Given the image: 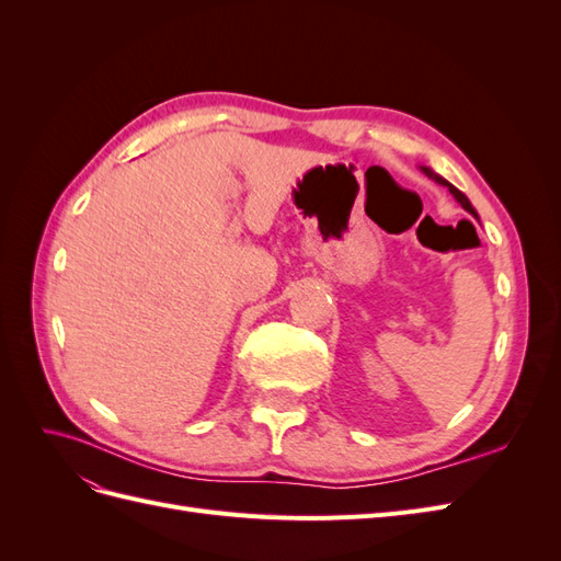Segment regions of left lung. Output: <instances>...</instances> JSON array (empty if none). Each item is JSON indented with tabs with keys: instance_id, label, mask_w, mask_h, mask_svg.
<instances>
[{
	"instance_id": "8db88e82",
	"label": "left lung",
	"mask_w": 561,
	"mask_h": 561,
	"mask_svg": "<svg viewBox=\"0 0 561 561\" xmlns=\"http://www.w3.org/2000/svg\"><path fill=\"white\" fill-rule=\"evenodd\" d=\"M419 168H421V173H423V175H428V178H431L433 182H437V184H443V186H447V190H449V194H451V196H454V198H456L458 203H461V208H463L466 213H470V215H472L474 219H480V217H478V210H474V208H472V203L468 201V196H466L463 192H458V190H456V186H454L451 182H447V180H445L443 175H437V173L433 171V168H431V165H419Z\"/></svg>"
}]
</instances>
